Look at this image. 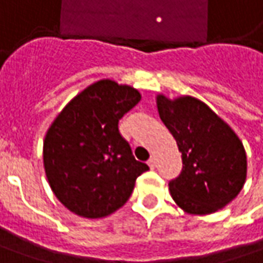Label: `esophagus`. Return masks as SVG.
Segmentation results:
<instances>
[{
    "instance_id": "34e87169",
    "label": "esophagus",
    "mask_w": 263,
    "mask_h": 263,
    "mask_svg": "<svg viewBox=\"0 0 263 263\" xmlns=\"http://www.w3.org/2000/svg\"><path fill=\"white\" fill-rule=\"evenodd\" d=\"M147 165H149V168L151 169H155L156 168V160L153 159V158H151V159L147 160Z\"/></svg>"
}]
</instances>
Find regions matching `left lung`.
Wrapping results in <instances>:
<instances>
[{
    "label": "left lung",
    "mask_w": 263,
    "mask_h": 263,
    "mask_svg": "<svg viewBox=\"0 0 263 263\" xmlns=\"http://www.w3.org/2000/svg\"><path fill=\"white\" fill-rule=\"evenodd\" d=\"M160 120L175 137L182 169L169 181V191L181 209L210 214L237 197L246 179V153L234 132L209 105L182 97H158Z\"/></svg>",
    "instance_id": "1"
}]
</instances>
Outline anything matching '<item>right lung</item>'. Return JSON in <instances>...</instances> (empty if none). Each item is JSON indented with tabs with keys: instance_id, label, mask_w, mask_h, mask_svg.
I'll list each match as a JSON object with an SVG mask.
<instances>
[{
	"instance_id": "add662e5",
	"label": "right lung",
	"mask_w": 263,
	"mask_h": 263,
	"mask_svg": "<svg viewBox=\"0 0 263 263\" xmlns=\"http://www.w3.org/2000/svg\"><path fill=\"white\" fill-rule=\"evenodd\" d=\"M140 101L135 88L98 81L56 117L43 143L46 177L58 200L88 218L108 216L130 198L149 166L135 159L119 121Z\"/></svg>"
}]
</instances>
